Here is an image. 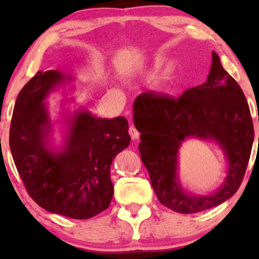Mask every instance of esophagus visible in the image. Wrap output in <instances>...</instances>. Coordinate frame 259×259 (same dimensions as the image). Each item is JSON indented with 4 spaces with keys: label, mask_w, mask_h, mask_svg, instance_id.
Segmentation results:
<instances>
[{
    "label": "esophagus",
    "mask_w": 259,
    "mask_h": 259,
    "mask_svg": "<svg viewBox=\"0 0 259 259\" xmlns=\"http://www.w3.org/2000/svg\"><path fill=\"white\" fill-rule=\"evenodd\" d=\"M129 135H130V137L133 138V140H137L139 138V136H140L139 131L136 129L134 125H131L129 128Z\"/></svg>",
    "instance_id": "obj_1"
}]
</instances>
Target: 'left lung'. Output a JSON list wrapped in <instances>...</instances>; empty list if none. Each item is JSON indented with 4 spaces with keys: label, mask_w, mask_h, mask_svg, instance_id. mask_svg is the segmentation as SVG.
Instances as JSON below:
<instances>
[{
    "label": "left lung",
    "mask_w": 259,
    "mask_h": 259,
    "mask_svg": "<svg viewBox=\"0 0 259 259\" xmlns=\"http://www.w3.org/2000/svg\"><path fill=\"white\" fill-rule=\"evenodd\" d=\"M134 123L140 133L139 152L162 204L181 213H195L225 202L238 191L253 142L247 99L212 51L207 81L179 98L140 94L134 103ZM213 141L227 160V176L208 195L186 191L179 178V150L186 139Z\"/></svg>",
    "instance_id": "obj_1"
}]
</instances>
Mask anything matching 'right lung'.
Segmentation results:
<instances>
[{"mask_svg": "<svg viewBox=\"0 0 259 259\" xmlns=\"http://www.w3.org/2000/svg\"><path fill=\"white\" fill-rule=\"evenodd\" d=\"M75 81L63 69L38 71L17 97L10 126V150L26 190L40 207L74 219H88L108 208L114 187L111 164L130 144L124 116L103 119L85 107L60 103L52 120L48 98ZM61 125L62 140L52 135Z\"/></svg>", "mask_w": 259, "mask_h": 259, "instance_id": "1", "label": "right lung"}]
</instances>
